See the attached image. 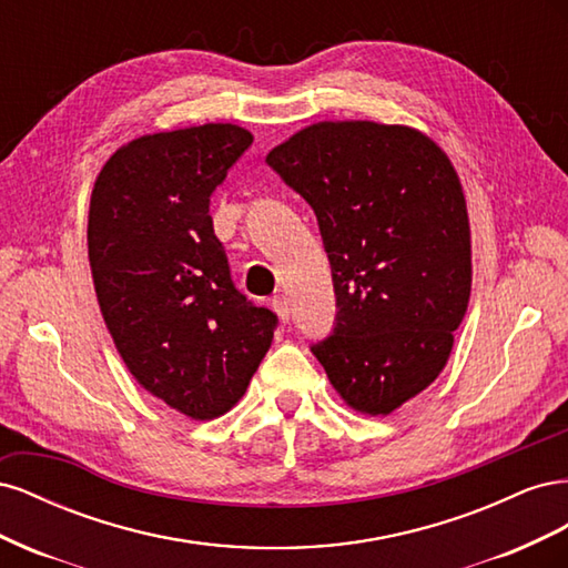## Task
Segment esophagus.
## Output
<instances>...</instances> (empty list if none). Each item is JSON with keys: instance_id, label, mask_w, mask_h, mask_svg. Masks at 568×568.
I'll return each instance as SVG.
<instances>
[{"instance_id": "obj_1", "label": "esophagus", "mask_w": 568, "mask_h": 568, "mask_svg": "<svg viewBox=\"0 0 568 568\" xmlns=\"http://www.w3.org/2000/svg\"><path fill=\"white\" fill-rule=\"evenodd\" d=\"M272 311L277 313V317H280L282 322H288V317H291L288 298H286V296H274V298H272Z\"/></svg>"}]
</instances>
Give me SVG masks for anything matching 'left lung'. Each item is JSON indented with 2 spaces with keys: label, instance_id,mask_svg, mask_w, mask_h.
<instances>
[{
  "label": "left lung",
  "instance_id": "left-lung-1",
  "mask_svg": "<svg viewBox=\"0 0 568 568\" xmlns=\"http://www.w3.org/2000/svg\"><path fill=\"white\" fill-rule=\"evenodd\" d=\"M272 170L317 215L336 326L313 346L341 400L386 417L448 363L471 294V230L453 161L432 136L322 120L274 146Z\"/></svg>",
  "mask_w": 568,
  "mask_h": 568
}]
</instances>
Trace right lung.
I'll list each match as a JSON object with an SVG mask.
<instances>
[{
    "instance_id": "add662e5",
    "label": "right lung",
    "mask_w": 568,
    "mask_h": 568,
    "mask_svg": "<svg viewBox=\"0 0 568 568\" xmlns=\"http://www.w3.org/2000/svg\"><path fill=\"white\" fill-rule=\"evenodd\" d=\"M251 142L232 123L136 136L90 199V267L115 348L136 384L196 422L242 400L277 326L234 288L211 217V194Z\"/></svg>"
}]
</instances>
